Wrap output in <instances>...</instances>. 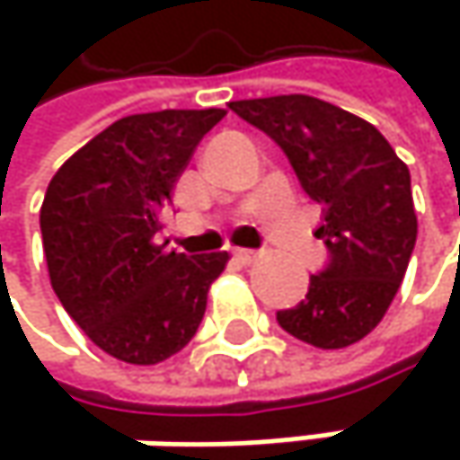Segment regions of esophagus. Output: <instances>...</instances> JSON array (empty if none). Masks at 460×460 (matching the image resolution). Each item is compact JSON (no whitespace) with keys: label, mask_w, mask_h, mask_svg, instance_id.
Returning a JSON list of instances; mask_svg holds the SVG:
<instances>
[{"label":"esophagus","mask_w":460,"mask_h":460,"mask_svg":"<svg viewBox=\"0 0 460 460\" xmlns=\"http://www.w3.org/2000/svg\"><path fill=\"white\" fill-rule=\"evenodd\" d=\"M234 258H236V261H242V263H252V261H258V258H261V252H258V250L236 247V250H234Z\"/></svg>","instance_id":"1"}]
</instances>
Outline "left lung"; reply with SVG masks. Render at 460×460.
Masks as SVG:
<instances>
[{
	"mask_svg": "<svg viewBox=\"0 0 460 460\" xmlns=\"http://www.w3.org/2000/svg\"><path fill=\"white\" fill-rule=\"evenodd\" d=\"M290 159L322 205L317 236L330 261L306 298L277 312L282 330L317 349L362 341L392 306L415 247L411 170L370 122L312 95L231 101Z\"/></svg>",
	"mask_w": 460,
	"mask_h": 460,
	"instance_id": "1",
	"label": "left lung"
}]
</instances>
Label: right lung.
<instances>
[{"mask_svg":"<svg viewBox=\"0 0 460 460\" xmlns=\"http://www.w3.org/2000/svg\"><path fill=\"white\" fill-rule=\"evenodd\" d=\"M224 109H164L117 119L47 186L40 210L52 290L106 354L156 365L197 332L229 252L186 255L154 236L197 143Z\"/></svg>","mask_w":460,"mask_h":460,"instance_id":"add662e5","label":"right lung"}]
</instances>
